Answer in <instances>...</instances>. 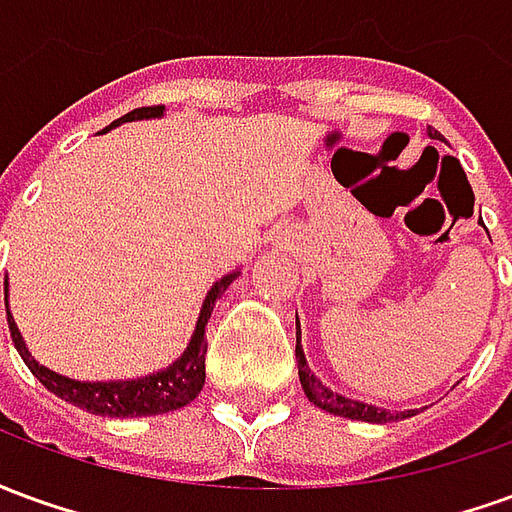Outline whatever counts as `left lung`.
<instances>
[{
    "label": "left lung",
    "mask_w": 512,
    "mask_h": 512,
    "mask_svg": "<svg viewBox=\"0 0 512 512\" xmlns=\"http://www.w3.org/2000/svg\"><path fill=\"white\" fill-rule=\"evenodd\" d=\"M428 136L430 139H444L436 128H428ZM296 362H299V378L304 395L310 397L318 408H326L329 414H340V417L348 419H362V422H397V419H408L417 414V411H400V414H392V411H386V408L367 406V403H359V400H351V397H343L337 395V392H332V389H326V386L310 373L299 340H296Z\"/></svg>",
    "instance_id": "left-lung-1"
}]
</instances>
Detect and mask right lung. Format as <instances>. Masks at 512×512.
Wrapping results in <instances>:
<instances>
[{"label":"right lung","mask_w":512,"mask_h":512,"mask_svg":"<svg viewBox=\"0 0 512 512\" xmlns=\"http://www.w3.org/2000/svg\"><path fill=\"white\" fill-rule=\"evenodd\" d=\"M164 112V106H139L134 112H128L120 120H115L109 128L120 126V123H131V120H142V117H158ZM238 277V271L222 277L205 296V304L200 310V321L194 329L189 348L183 351L178 362H172L167 370L153 373V376L134 378V381H109V384H84V381H73V378L57 376L49 367L38 365L32 356H29L27 345L21 340V334L16 329V321L10 318L7 312V329L10 337L16 343L18 354L27 362L32 370V376L38 378L40 384L46 386L49 392H54L62 400H68L73 406L84 408L90 414L98 417H150V414H167L175 408L186 406L194 397L200 395L202 384H205V326L211 321V312L216 299L222 296L224 290L230 288V282ZM5 310H7V293H5Z\"/></svg>","instance_id":"obj_1"}]
</instances>
